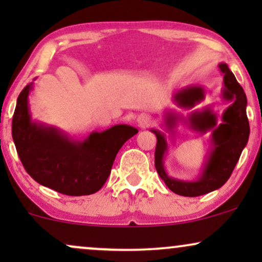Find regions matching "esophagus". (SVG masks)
Returning a JSON list of instances; mask_svg holds the SVG:
<instances>
[{
	"label": "esophagus",
	"instance_id": "esophagus-1",
	"mask_svg": "<svg viewBox=\"0 0 262 262\" xmlns=\"http://www.w3.org/2000/svg\"><path fill=\"white\" fill-rule=\"evenodd\" d=\"M138 122L141 127H148V125L151 124V117L149 114H141V116L138 118Z\"/></svg>",
	"mask_w": 262,
	"mask_h": 262
}]
</instances>
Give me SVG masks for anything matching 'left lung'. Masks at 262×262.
I'll list each match as a JSON object with an SVG mask.
<instances>
[{"mask_svg":"<svg viewBox=\"0 0 262 262\" xmlns=\"http://www.w3.org/2000/svg\"><path fill=\"white\" fill-rule=\"evenodd\" d=\"M219 69L224 74V97L227 100H234L233 104L223 114V123L213 132L214 150L212 151L206 170L202 177L196 182H183L170 179L166 175L162 165V158L166 151V141L164 135L158 130H152L156 135L155 148V167L159 176L164 180L171 191L180 196L197 197L209 193L224 185L228 181L234 167H235L243 149L246 145L250 134L249 119L246 116V96L243 87L239 85L234 74L227 64H219ZM203 98V90L201 87H191L183 90L175 96V100L181 107H192ZM167 121L172 122L171 116ZM192 127L200 132H206L215 125V116L210 111L192 114Z\"/></svg>","mask_w":262,"mask_h":262,"instance_id":"left-lung-1","label":"left lung"}]
</instances>
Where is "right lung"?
<instances>
[{"instance_id":"1","label":"right lung","mask_w":262,"mask_h":262,"mask_svg":"<svg viewBox=\"0 0 262 262\" xmlns=\"http://www.w3.org/2000/svg\"><path fill=\"white\" fill-rule=\"evenodd\" d=\"M27 85L12 118V137L27 172L38 183L68 196H86L104 185L119 149L138 129L119 124L92 133L83 143L71 141L54 128L31 122Z\"/></svg>"}]
</instances>
